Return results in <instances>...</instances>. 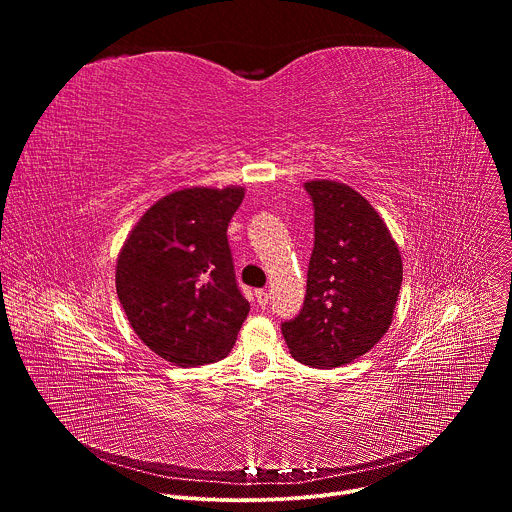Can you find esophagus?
Segmentation results:
<instances>
[{
	"instance_id": "obj_1",
	"label": "esophagus",
	"mask_w": 512,
	"mask_h": 512,
	"mask_svg": "<svg viewBox=\"0 0 512 512\" xmlns=\"http://www.w3.org/2000/svg\"><path fill=\"white\" fill-rule=\"evenodd\" d=\"M255 298H257V304H259L261 308H265V306L269 304V294H267L265 289H257V291H255Z\"/></svg>"
}]
</instances>
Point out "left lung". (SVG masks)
Wrapping results in <instances>:
<instances>
[{
  "instance_id": "left-lung-1",
  "label": "left lung",
  "mask_w": 512,
  "mask_h": 512,
  "mask_svg": "<svg viewBox=\"0 0 512 512\" xmlns=\"http://www.w3.org/2000/svg\"><path fill=\"white\" fill-rule=\"evenodd\" d=\"M314 202V251L300 316L281 326L298 362L334 369L367 354L391 328L403 261L381 214L334 180L304 184Z\"/></svg>"
}]
</instances>
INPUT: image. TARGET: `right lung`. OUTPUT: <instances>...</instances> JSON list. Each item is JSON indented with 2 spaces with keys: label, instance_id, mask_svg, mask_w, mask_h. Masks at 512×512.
I'll return each instance as SVG.
<instances>
[{
  "label": "right lung",
  "instance_id": "1",
  "mask_svg": "<svg viewBox=\"0 0 512 512\" xmlns=\"http://www.w3.org/2000/svg\"><path fill=\"white\" fill-rule=\"evenodd\" d=\"M243 186L174 190L141 214L115 267L123 312L139 340L176 367L225 358L249 314L227 229Z\"/></svg>",
  "mask_w": 512,
  "mask_h": 512
}]
</instances>
